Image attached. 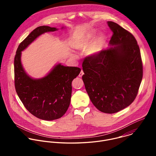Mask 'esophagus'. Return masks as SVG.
<instances>
[{"mask_svg": "<svg viewBox=\"0 0 156 156\" xmlns=\"http://www.w3.org/2000/svg\"><path fill=\"white\" fill-rule=\"evenodd\" d=\"M83 75H84V73H83V70H81V71L80 72V74H79V77H81V76H82Z\"/></svg>", "mask_w": 156, "mask_h": 156, "instance_id": "1", "label": "esophagus"}]
</instances>
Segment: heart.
Returning <instances> with one entry per match:
<instances>
[{"instance_id":"1","label":"heart","mask_w":156,"mask_h":156,"mask_svg":"<svg viewBox=\"0 0 156 156\" xmlns=\"http://www.w3.org/2000/svg\"><path fill=\"white\" fill-rule=\"evenodd\" d=\"M95 31H92L88 33L84 37L77 41L75 44V48L78 49H86V53L89 55H94L98 54L101 49L104 42L102 36L99 37L92 44L91 41L94 39Z\"/></svg>"}]
</instances>
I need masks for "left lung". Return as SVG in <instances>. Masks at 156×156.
I'll list each match as a JSON object with an SVG mask.
<instances>
[{"mask_svg": "<svg viewBox=\"0 0 156 156\" xmlns=\"http://www.w3.org/2000/svg\"><path fill=\"white\" fill-rule=\"evenodd\" d=\"M109 49L86 57L82 76L92 103L101 112L114 114L135 99L143 78L140 48L133 35L113 21Z\"/></svg>", "mask_w": 156, "mask_h": 156, "instance_id": "8db88e82", "label": "left lung"}]
</instances>
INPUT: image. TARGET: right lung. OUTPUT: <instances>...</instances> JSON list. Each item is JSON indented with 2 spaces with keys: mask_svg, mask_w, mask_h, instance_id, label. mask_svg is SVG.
I'll return each mask as SVG.
<instances>
[{
  "mask_svg": "<svg viewBox=\"0 0 156 156\" xmlns=\"http://www.w3.org/2000/svg\"><path fill=\"white\" fill-rule=\"evenodd\" d=\"M56 30V28L48 26H41L34 29L20 44L14 58L16 93L32 115L44 120H56L65 114L70 103L72 82L80 74L81 69L59 63L46 76L33 79L22 66L21 54L41 34Z\"/></svg>",
  "mask_w": 156,
  "mask_h": 156,
  "instance_id": "obj_1",
  "label": "right lung"
}]
</instances>
